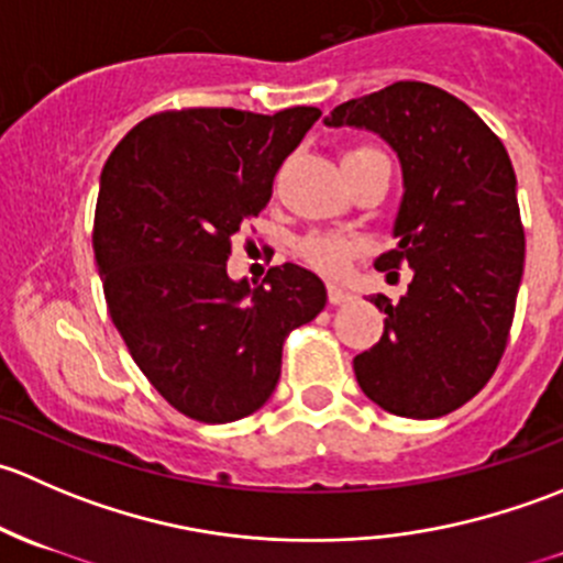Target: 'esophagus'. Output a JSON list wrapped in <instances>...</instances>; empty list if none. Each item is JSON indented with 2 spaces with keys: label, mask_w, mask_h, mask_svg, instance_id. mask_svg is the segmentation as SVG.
<instances>
[{
  "label": "esophagus",
  "mask_w": 563,
  "mask_h": 563,
  "mask_svg": "<svg viewBox=\"0 0 563 563\" xmlns=\"http://www.w3.org/2000/svg\"><path fill=\"white\" fill-rule=\"evenodd\" d=\"M354 294L345 291V288H338V286H329V302L332 305H345V302H354Z\"/></svg>",
  "instance_id": "34e87169"
}]
</instances>
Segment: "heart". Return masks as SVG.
I'll return each mask as SVG.
<instances>
[{"instance_id": "obj_1", "label": "heart", "mask_w": 563, "mask_h": 563, "mask_svg": "<svg viewBox=\"0 0 563 563\" xmlns=\"http://www.w3.org/2000/svg\"><path fill=\"white\" fill-rule=\"evenodd\" d=\"M367 152L378 150H373V146H356L345 157L367 155ZM356 253H360V240H354L349 234H338V231H316V234H308L299 242V255H302L305 264L329 277L343 275Z\"/></svg>"}]
</instances>
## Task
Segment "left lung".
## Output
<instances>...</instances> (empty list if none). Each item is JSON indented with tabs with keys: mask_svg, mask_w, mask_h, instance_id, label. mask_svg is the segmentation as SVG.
<instances>
[{
	"mask_svg": "<svg viewBox=\"0 0 563 563\" xmlns=\"http://www.w3.org/2000/svg\"><path fill=\"white\" fill-rule=\"evenodd\" d=\"M323 124L382 135L406 187L397 247L376 269L413 277L397 305L371 297L387 318L382 340L354 356L356 382L397 417H444L490 382L507 349L526 258L512 161L463 100L422 81L349 100Z\"/></svg>",
	"mask_w": 563,
	"mask_h": 563,
	"instance_id": "obj_1",
	"label": "left lung"
}]
</instances>
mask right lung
I'll list each match as a JSON object with an SVG mask.
<instances>
[{
    "label": "right lung",
    "mask_w": 563,
    "mask_h": 563,
    "mask_svg": "<svg viewBox=\"0 0 563 563\" xmlns=\"http://www.w3.org/2000/svg\"><path fill=\"white\" fill-rule=\"evenodd\" d=\"M318 117L313 106L163 111L106 161L92 245L108 313L185 417L223 424L258 411L288 332L327 305L323 283L297 264L272 266L258 288L225 272L231 236L269 203L277 168Z\"/></svg>",
    "instance_id": "right-lung-1"
}]
</instances>
